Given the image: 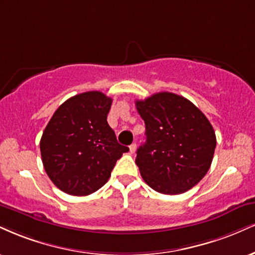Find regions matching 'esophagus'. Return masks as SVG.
Instances as JSON below:
<instances>
[{
	"label": "esophagus",
	"instance_id": "obj_1",
	"mask_svg": "<svg viewBox=\"0 0 255 255\" xmlns=\"http://www.w3.org/2000/svg\"><path fill=\"white\" fill-rule=\"evenodd\" d=\"M135 151H136V143H131V145L129 146V152L134 153Z\"/></svg>",
	"mask_w": 255,
	"mask_h": 255
}]
</instances>
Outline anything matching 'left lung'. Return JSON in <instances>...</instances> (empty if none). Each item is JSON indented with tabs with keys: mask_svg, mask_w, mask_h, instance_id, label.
Returning a JSON list of instances; mask_svg holds the SVG:
<instances>
[{
	"mask_svg": "<svg viewBox=\"0 0 255 255\" xmlns=\"http://www.w3.org/2000/svg\"><path fill=\"white\" fill-rule=\"evenodd\" d=\"M145 121L146 142L135 162L147 185L164 195L194 188L210 168L216 135L194 103L172 93H158L135 102Z\"/></svg>",
	"mask_w": 255,
	"mask_h": 255,
	"instance_id": "8db88e82",
	"label": "left lung"
}]
</instances>
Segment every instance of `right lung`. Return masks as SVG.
I'll return each instance as SVG.
<instances>
[{
	"mask_svg": "<svg viewBox=\"0 0 255 255\" xmlns=\"http://www.w3.org/2000/svg\"><path fill=\"white\" fill-rule=\"evenodd\" d=\"M113 100L88 91L65 101L46 126L40 152L54 185L72 196H87L108 182L116 161L129 151L120 145L107 122Z\"/></svg>",
	"mask_w": 255,
	"mask_h": 255,
	"instance_id": "add662e5",
	"label": "right lung"
}]
</instances>
